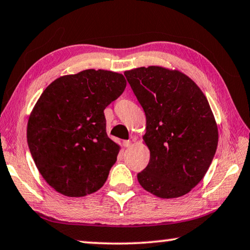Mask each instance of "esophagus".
Wrapping results in <instances>:
<instances>
[{
  "label": "esophagus",
  "instance_id": "esophagus-1",
  "mask_svg": "<svg viewBox=\"0 0 250 250\" xmlns=\"http://www.w3.org/2000/svg\"><path fill=\"white\" fill-rule=\"evenodd\" d=\"M123 145H124V147L132 146V141H124L123 142Z\"/></svg>",
  "mask_w": 250,
  "mask_h": 250
}]
</instances>
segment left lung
<instances>
[{
	"label": "left lung",
	"mask_w": 250,
	"mask_h": 250,
	"mask_svg": "<svg viewBox=\"0 0 250 250\" xmlns=\"http://www.w3.org/2000/svg\"><path fill=\"white\" fill-rule=\"evenodd\" d=\"M146 116L143 143L149 162L137 174L143 189L162 199L189 193L218 146V126L205 94L183 72L161 66L124 72Z\"/></svg>",
	"instance_id": "8db88e82"
}]
</instances>
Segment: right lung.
Instances as JSON below:
<instances>
[{
  "mask_svg": "<svg viewBox=\"0 0 250 250\" xmlns=\"http://www.w3.org/2000/svg\"><path fill=\"white\" fill-rule=\"evenodd\" d=\"M124 76L87 69L50 83L29 116L26 138L38 170L66 197L101 189L121 146L107 136L104 109L123 94Z\"/></svg>",
  "mask_w": 250,
  "mask_h": 250,
  "instance_id": "right-lung-1",
  "label": "right lung"
}]
</instances>
